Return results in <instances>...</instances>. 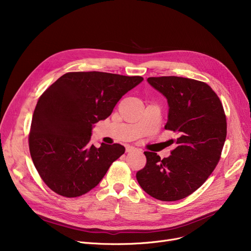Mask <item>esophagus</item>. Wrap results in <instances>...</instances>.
<instances>
[{"mask_svg": "<svg viewBox=\"0 0 251 251\" xmlns=\"http://www.w3.org/2000/svg\"><path fill=\"white\" fill-rule=\"evenodd\" d=\"M136 150H137V149L134 148V147H132V146H127V147H126V151H127V152L134 151H136Z\"/></svg>", "mask_w": 251, "mask_h": 251, "instance_id": "esophagus-1", "label": "esophagus"}]
</instances>
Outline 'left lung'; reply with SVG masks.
<instances>
[{
    "instance_id": "left-lung-1",
    "label": "left lung",
    "mask_w": 251,
    "mask_h": 251,
    "mask_svg": "<svg viewBox=\"0 0 251 251\" xmlns=\"http://www.w3.org/2000/svg\"><path fill=\"white\" fill-rule=\"evenodd\" d=\"M148 82L167 99L165 129L177 139L169 157L144 151L147 165L136 174L140 187L162 201H175L193 193L220 161L227 122L222 102L206 83L178 76L150 77Z\"/></svg>"
}]
</instances>
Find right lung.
<instances>
[{"label":"right lung","instance_id":"right-lung-1","mask_svg":"<svg viewBox=\"0 0 251 251\" xmlns=\"http://www.w3.org/2000/svg\"><path fill=\"white\" fill-rule=\"evenodd\" d=\"M143 78L99 71L61 76L38 99L29 151L39 176L56 193L77 197L95 188L125 148L90 143L95 124L107 119L116 103Z\"/></svg>","mask_w":251,"mask_h":251}]
</instances>
